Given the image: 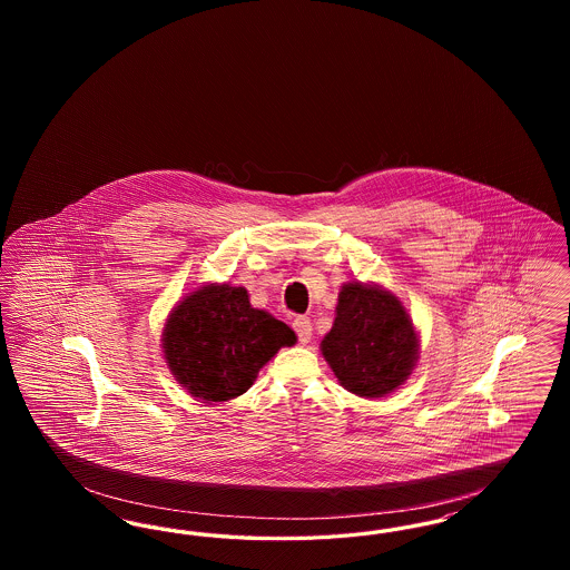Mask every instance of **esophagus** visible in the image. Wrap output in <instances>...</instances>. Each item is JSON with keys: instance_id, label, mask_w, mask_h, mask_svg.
Masks as SVG:
<instances>
[{"instance_id": "obj_1", "label": "esophagus", "mask_w": 570, "mask_h": 570, "mask_svg": "<svg viewBox=\"0 0 570 570\" xmlns=\"http://www.w3.org/2000/svg\"><path fill=\"white\" fill-rule=\"evenodd\" d=\"M293 328H295L301 344H307V342L312 340V331H314V328H312V321H309L307 316H297V318L293 321Z\"/></svg>"}]
</instances>
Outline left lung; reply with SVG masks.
Listing matches in <instances>:
<instances>
[{"label": "left lung", "instance_id": "1", "mask_svg": "<svg viewBox=\"0 0 570 570\" xmlns=\"http://www.w3.org/2000/svg\"><path fill=\"white\" fill-rule=\"evenodd\" d=\"M342 386L358 397H382L410 376L419 342L404 305L379 286L344 284L335 323L321 344Z\"/></svg>", "mask_w": 570, "mask_h": 570}]
</instances>
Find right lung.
Masks as SVG:
<instances>
[{"label":"right lung","mask_w":570,"mask_h":570,"mask_svg":"<svg viewBox=\"0 0 570 570\" xmlns=\"http://www.w3.org/2000/svg\"><path fill=\"white\" fill-rule=\"evenodd\" d=\"M295 342L291 326L249 305L245 288L212 284L173 309L164 358L194 397L226 402L245 393L273 354Z\"/></svg>","instance_id":"obj_1"}]
</instances>
